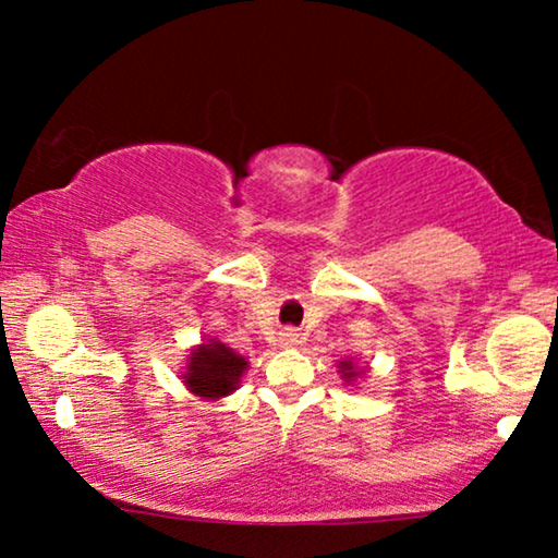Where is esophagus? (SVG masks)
I'll use <instances>...</instances> for the list:
<instances>
[{
  "label": "esophagus",
  "instance_id": "obj_1",
  "mask_svg": "<svg viewBox=\"0 0 558 558\" xmlns=\"http://www.w3.org/2000/svg\"><path fill=\"white\" fill-rule=\"evenodd\" d=\"M302 342V338H300V332L296 330H292V327H289V330H281L279 332V345L281 348H296Z\"/></svg>",
  "mask_w": 558,
  "mask_h": 558
}]
</instances>
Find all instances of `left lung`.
Masks as SVG:
<instances>
[{
  "label": "left lung",
  "mask_w": 558,
  "mask_h": 558,
  "mask_svg": "<svg viewBox=\"0 0 558 558\" xmlns=\"http://www.w3.org/2000/svg\"><path fill=\"white\" fill-rule=\"evenodd\" d=\"M338 373H340V378L345 380V384H357V380L365 378L368 368H365V365H357L353 357H345V361L338 363Z\"/></svg>",
  "instance_id": "8db88e82"
}]
</instances>
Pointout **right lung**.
<instances>
[{"mask_svg": "<svg viewBox=\"0 0 558 558\" xmlns=\"http://www.w3.org/2000/svg\"><path fill=\"white\" fill-rule=\"evenodd\" d=\"M248 371V357L235 353L218 338H210L190 350L187 365L182 371V386L205 401H220L241 386Z\"/></svg>", "mask_w": 558, "mask_h": 558, "instance_id": "obj_1", "label": "right lung"}]
</instances>
